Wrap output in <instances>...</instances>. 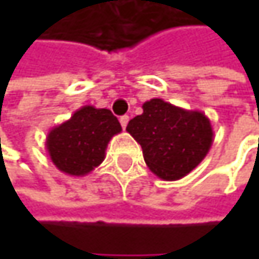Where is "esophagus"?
I'll return each mask as SVG.
<instances>
[{
	"label": "esophagus",
	"mask_w": 259,
	"mask_h": 259,
	"mask_svg": "<svg viewBox=\"0 0 259 259\" xmlns=\"http://www.w3.org/2000/svg\"><path fill=\"white\" fill-rule=\"evenodd\" d=\"M127 123H129V115H123V117H120V124H121V127H123V129H126Z\"/></svg>",
	"instance_id": "esophagus-1"
}]
</instances>
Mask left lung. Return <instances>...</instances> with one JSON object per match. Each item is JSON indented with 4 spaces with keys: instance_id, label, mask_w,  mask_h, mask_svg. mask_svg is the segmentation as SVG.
Instances as JSON below:
<instances>
[{
    "instance_id": "obj_1",
    "label": "left lung",
    "mask_w": 259,
    "mask_h": 259,
    "mask_svg": "<svg viewBox=\"0 0 259 259\" xmlns=\"http://www.w3.org/2000/svg\"><path fill=\"white\" fill-rule=\"evenodd\" d=\"M126 130L141 145L147 166L159 179L180 180L193 171L211 148L214 133L208 117L163 99L142 105V114Z\"/></svg>"
}]
</instances>
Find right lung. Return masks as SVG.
Segmentation results:
<instances>
[{
  "instance_id": "1",
  "label": "right lung",
  "mask_w": 259,
  "mask_h": 259,
  "mask_svg": "<svg viewBox=\"0 0 259 259\" xmlns=\"http://www.w3.org/2000/svg\"><path fill=\"white\" fill-rule=\"evenodd\" d=\"M120 132L121 126L109 109L85 105L49 130L45 145L57 169L83 177L105 160L109 141Z\"/></svg>"
}]
</instances>
